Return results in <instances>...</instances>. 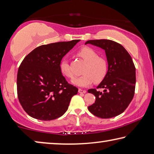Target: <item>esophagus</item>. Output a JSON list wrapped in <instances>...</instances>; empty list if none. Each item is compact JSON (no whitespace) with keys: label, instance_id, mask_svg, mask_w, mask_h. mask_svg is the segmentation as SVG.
Listing matches in <instances>:
<instances>
[{"label":"esophagus","instance_id":"1","mask_svg":"<svg viewBox=\"0 0 154 154\" xmlns=\"http://www.w3.org/2000/svg\"><path fill=\"white\" fill-rule=\"evenodd\" d=\"M78 92H79V93H84V94H85L86 92V90H82V89H79L78 90Z\"/></svg>","mask_w":154,"mask_h":154}]
</instances>
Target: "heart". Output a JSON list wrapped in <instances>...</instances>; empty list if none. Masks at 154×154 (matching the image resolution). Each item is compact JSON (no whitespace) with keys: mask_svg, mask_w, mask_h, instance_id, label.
<instances>
[{"mask_svg":"<svg viewBox=\"0 0 154 154\" xmlns=\"http://www.w3.org/2000/svg\"><path fill=\"white\" fill-rule=\"evenodd\" d=\"M77 55L86 63L83 69L84 75L73 79L72 84L79 87H87L90 86L94 82L98 84L103 81L108 72V64L103 58L99 57L96 51L87 46L78 51ZM60 70L64 76L68 78L73 77L67 60H63L61 63Z\"/></svg>","mask_w":154,"mask_h":154,"instance_id":"b5f03b06","label":"heart"}]
</instances>
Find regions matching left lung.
Returning <instances> with one entry per match:
<instances>
[{
    "instance_id": "left-lung-1",
    "label": "left lung",
    "mask_w": 154,
    "mask_h": 154,
    "mask_svg": "<svg viewBox=\"0 0 154 154\" xmlns=\"http://www.w3.org/2000/svg\"><path fill=\"white\" fill-rule=\"evenodd\" d=\"M90 44L105 51L108 70L97 88L88 90L96 97L88 110L101 119L116 116L125 110L132 100L136 86V68L130 55L120 44L109 40H88Z\"/></svg>"
}]
</instances>
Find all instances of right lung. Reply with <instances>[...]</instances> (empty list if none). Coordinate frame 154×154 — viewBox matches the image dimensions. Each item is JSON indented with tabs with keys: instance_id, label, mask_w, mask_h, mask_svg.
<instances>
[{
	"instance_id": "right-lung-1",
	"label": "right lung",
	"mask_w": 154,
	"mask_h": 154,
	"mask_svg": "<svg viewBox=\"0 0 154 154\" xmlns=\"http://www.w3.org/2000/svg\"><path fill=\"white\" fill-rule=\"evenodd\" d=\"M80 40L42 45L24 57L17 75L19 101L29 116L51 121L67 111L77 88L68 84L60 70L63 57Z\"/></svg>"
}]
</instances>
